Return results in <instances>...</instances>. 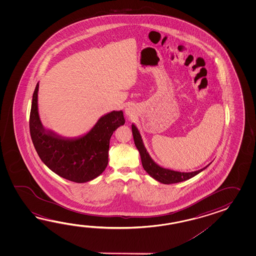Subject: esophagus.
Instances as JSON below:
<instances>
[{
  "label": "esophagus",
  "mask_w": 256,
  "mask_h": 256,
  "mask_svg": "<svg viewBox=\"0 0 256 256\" xmlns=\"http://www.w3.org/2000/svg\"><path fill=\"white\" fill-rule=\"evenodd\" d=\"M126 114L127 116H130V117L132 116V114H134V109H132V106H127V107H126Z\"/></svg>",
  "instance_id": "esophagus-1"
}]
</instances>
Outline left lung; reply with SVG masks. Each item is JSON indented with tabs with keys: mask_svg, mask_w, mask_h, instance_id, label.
Listing matches in <instances>:
<instances>
[{
	"mask_svg": "<svg viewBox=\"0 0 256 256\" xmlns=\"http://www.w3.org/2000/svg\"><path fill=\"white\" fill-rule=\"evenodd\" d=\"M132 136H134L136 148L138 149V151L140 152V156H141L142 168L146 171L147 174L160 183L168 185V184H174V183H180L182 181H186V180H190L191 178L200 174L204 169L207 168L208 166H210V164H208L205 168L196 170V171H193V172H180V171H174L172 169L164 168L163 166H160L159 164L156 163L152 160V158L150 156V154L147 152L146 148L144 144L140 132L136 128L134 124H132Z\"/></svg>",
	"mask_w": 256,
	"mask_h": 256,
	"instance_id": "8db88e82",
	"label": "left lung"
}]
</instances>
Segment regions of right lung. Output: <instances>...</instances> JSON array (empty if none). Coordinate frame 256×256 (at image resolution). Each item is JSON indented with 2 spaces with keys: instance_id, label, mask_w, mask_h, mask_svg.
Returning a JSON list of instances; mask_svg holds the SVG:
<instances>
[{
  "instance_id": "obj_1",
  "label": "right lung",
  "mask_w": 256,
  "mask_h": 256,
  "mask_svg": "<svg viewBox=\"0 0 256 256\" xmlns=\"http://www.w3.org/2000/svg\"><path fill=\"white\" fill-rule=\"evenodd\" d=\"M39 83L36 84L30 112V134L43 163L61 178L85 183L98 178L107 168L110 140L126 120L122 110L102 116L84 136L68 138L44 127L38 114Z\"/></svg>"
}]
</instances>
